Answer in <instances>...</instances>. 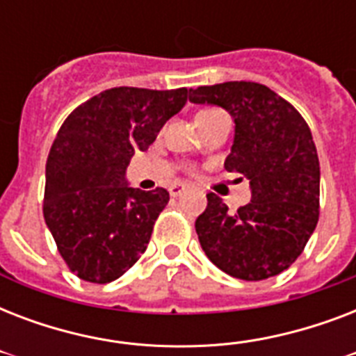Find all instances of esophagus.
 Instances as JSON below:
<instances>
[{"label":"esophagus","mask_w":356,"mask_h":356,"mask_svg":"<svg viewBox=\"0 0 356 356\" xmlns=\"http://www.w3.org/2000/svg\"><path fill=\"white\" fill-rule=\"evenodd\" d=\"M186 190V184L183 183H173L172 186H170V195H173V197H177V195H181Z\"/></svg>","instance_id":"esophagus-1"}]
</instances>
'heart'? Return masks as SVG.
<instances>
[{"mask_svg":"<svg viewBox=\"0 0 356 356\" xmlns=\"http://www.w3.org/2000/svg\"><path fill=\"white\" fill-rule=\"evenodd\" d=\"M218 113H222V111H218V108H205V111H200V113H197L195 120L205 118V116H212V114H218Z\"/></svg>","mask_w":356,"mask_h":356,"instance_id":"obj_1","label":"heart"}]
</instances>
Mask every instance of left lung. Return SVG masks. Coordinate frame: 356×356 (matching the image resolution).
<instances>
[{
  "mask_svg": "<svg viewBox=\"0 0 356 356\" xmlns=\"http://www.w3.org/2000/svg\"><path fill=\"white\" fill-rule=\"evenodd\" d=\"M190 102L233 116L225 170L251 186V201L236 212L207 194L195 220L201 248L212 264L242 281L279 275L303 253L320 218V161L309 125L286 99L251 81L190 88Z\"/></svg>",
  "mask_w": 356,
  "mask_h": 356,
  "instance_id": "1",
  "label": "left lung"
}]
</instances>
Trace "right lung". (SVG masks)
<instances>
[{"label": "right lung", "instance_id": "obj_1", "mask_svg": "<svg viewBox=\"0 0 356 356\" xmlns=\"http://www.w3.org/2000/svg\"><path fill=\"white\" fill-rule=\"evenodd\" d=\"M186 97V88L118 86L79 105L58 129L46 164L44 220L83 281L118 279L147 248L170 194L131 188L125 170Z\"/></svg>", "mask_w": 356, "mask_h": 356}]
</instances>
